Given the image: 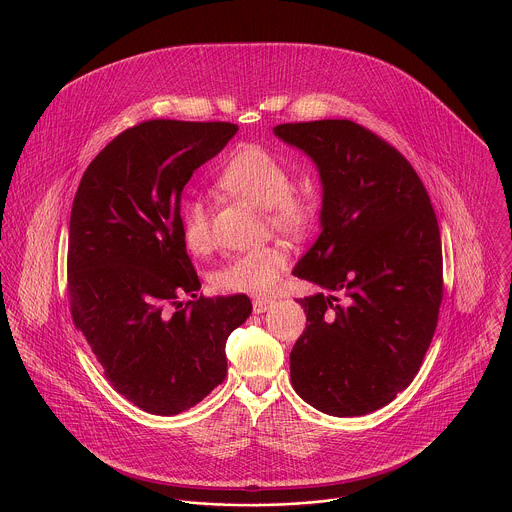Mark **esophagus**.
<instances>
[{"instance_id": "1", "label": "esophagus", "mask_w": 512, "mask_h": 512, "mask_svg": "<svg viewBox=\"0 0 512 512\" xmlns=\"http://www.w3.org/2000/svg\"><path fill=\"white\" fill-rule=\"evenodd\" d=\"M271 305H273V299L255 297V299H253V313H265Z\"/></svg>"}]
</instances>
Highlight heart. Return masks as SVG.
<instances>
[{
    "instance_id": "obj_1",
    "label": "heart",
    "mask_w": 512,
    "mask_h": 512,
    "mask_svg": "<svg viewBox=\"0 0 512 512\" xmlns=\"http://www.w3.org/2000/svg\"><path fill=\"white\" fill-rule=\"evenodd\" d=\"M217 185L265 209L267 223L295 241L307 239L319 221V203L311 193L293 189V171L273 151L247 143L231 153L217 173ZM181 237L189 251L203 255L213 245L211 213L199 199H187L179 211ZM289 263L279 243L233 255L213 273V285L229 293L265 295Z\"/></svg>"
}]
</instances>
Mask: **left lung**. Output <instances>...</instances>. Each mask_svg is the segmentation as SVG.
Returning <instances> with one entry per match:
<instances>
[{
  "label": "left lung",
  "instance_id": "left-lung-1",
  "mask_svg": "<svg viewBox=\"0 0 512 512\" xmlns=\"http://www.w3.org/2000/svg\"><path fill=\"white\" fill-rule=\"evenodd\" d=\"M323 181V231L293 275L323 287L297 299L307 327L291 383L311 407L359 417L391 403L421 369L443 303L441 231L401 151L349 119L281 123Z\"/></svg>",
  "mask_w": 512,
  "mask_h": 512
}]
</instances>
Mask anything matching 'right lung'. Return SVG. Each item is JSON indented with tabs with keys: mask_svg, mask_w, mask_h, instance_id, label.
<instances>
[{
	"mask_svg": "<svg viewBox=\"0 0 512 512\" xmlns=\"http://www.w3.org/2000/svg\"><path fill=\"white\" fill-rule=\"evenodd\" d=\"M227 121L147 119L85 169L69 219L67 297L111 387L151 415H177L227 375V337L247 295L205 297L181 237V193L237 133Z\"/></svg>",
	"mask_w": 512,
	"mask_h": 512,
	"instance_id": "add662e5",
	"label": "right lung"
}]
</instances>
